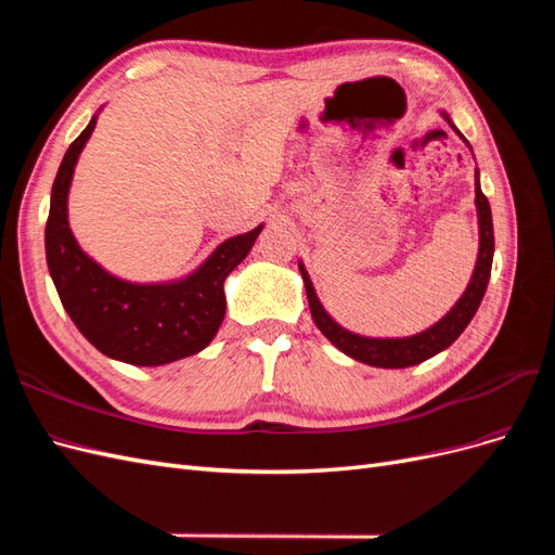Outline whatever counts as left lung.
I'll use <instances>...</instances> for the list:
<instances>
[{"label":"left lung","mask_w":555,"mask_h":555,"mask_svg":"<svg viewBox=\"0 0 555 555\" xmlns=\"http://www.w3.org/2000/svg\"><path fill=\"white\" fill-rule=\"evenodd\" d=\"M447 120H449V117H447ZM453 129H456V127H453ZM475 194H477L475 204H477V215H479V257H477V266H475L473 278H469L465 294L459 298V304L453 306L440 319L438 324L426 328L424 333L410 335V338H363V335L349 333L347 328L335 324L333 319L328 317V312L322 308V304H319V298L314 294V287H312V282L306 273L304 263H298L300 275H304V282H306L308 304H310V312H312L317 328L322 331L335 347L345 351L347 357L357 359L361 363H367V365H375V367H410V365L422 363V361H426L435 354H440L442 349H447L465 331V326L469 324V319L475 317V312L481 304V298L486 294V287H489V278H491L493 247H495L493 217H491L489 198L483 196V192L479 188V173H477V182H475Z\"/></svg>","instance_id":"obj_1"}]
</instances>
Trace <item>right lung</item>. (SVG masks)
Returning <instances> with one entry per match:
<instances>
[{
	"instance_id": "1",
	"label": "right lung",
	"mask_w": 555,
	"mask_h": 555,
	"mask_svg": "<svg viewBox=\"0 0 555 555\" xmlns=\"http://www.w3.org/2000/svg\"><path fill=\"white\" fill-rule=\"evenodd\" d=\"M96 125L92 117L69 145L50 194L46 259L64 310L102 354L131 365H164L208 347L220 328L224 280L255 245L263 227L217 247L190 278L166 284L117 280L82 251L66 220L74 166Z\"/></svg>"
}]
</instances>
